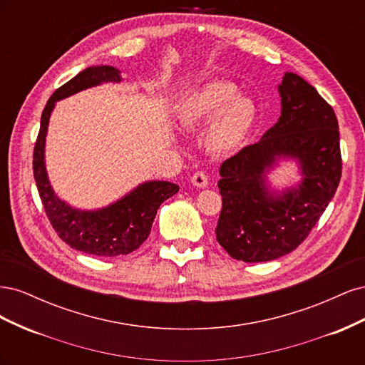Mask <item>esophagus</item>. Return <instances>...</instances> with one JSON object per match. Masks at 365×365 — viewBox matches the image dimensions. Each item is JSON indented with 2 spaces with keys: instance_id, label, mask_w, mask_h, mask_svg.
I'll list each match as a JSON object with an SVG mask.
<instances>
[{
  "instance_id": "34e87169",
  "label": "esophagus",
  "mask_w": 365,
  "mask_h": 365,
  "mask_svg": "<svg viewBox=\"0 0 365 365\" xmlns=\"http://www.w3.org/2000/svg\"><path fill=\"white\" fill-rule=\"evenodd\" d=\"M190 181H192V184H193L195 187H200V189H204V187L208 185V178H207V175H205L204 172H196V173H193Z\"/></svg>"
}]
</instances>
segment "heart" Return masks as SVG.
Returning <instances> with one entry per match:
<instances>
[{
    "label": "heart",
    "instance_id": "b5f03b06",
    "mask_svg": "<svg viewBox=\"0 0 365 365\" xmlns=\"http://www.w3.org/2000/svg\"><path fill=\"white\" fill-rule=\"evenodd\" d=\"M176 117L185 130L201 129L210 123L205 134L208 150L228 155L244 145L256 123L257 108L250 97L240 96L233 83L213 81L184 97Z\"/></svg>",
    "mask_w": 365,
    "mask_h": 365
}]
</instances>
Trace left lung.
I'll list each match as a JSON object with an SVG mask.
<instances>
[{
  "mask_svg": "<svg viewBox=\"0 0 365 365\" xmlns=\"http://www.w3.org/2000/svg\"><path fill=\"white\" fill-rule=\"evenodd\" d=\"M282 113L260 141L219 169L222 210L216 239L231 257L269 262L294 251L332 201L341 180L338 120L312 85L284 73ZM283 160H295L302 180L279 191L267 180Z\"/></svg>",
  "mask_w": 365,
  "mask_h": 365,
  "instance_id": "1",
  "label": "left lung"
}]
</instances>
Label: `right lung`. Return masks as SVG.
Here are the masks:
<instances>
[{
    "instance_id": "right-lung-1",
    "label": "right lung",
    "mask_w": 365,
    "mask_h": 365,
    "mask_svg": "<svg viewBox=\"0 0 365 365\" xmlns=\"http://www.w3.org/2000/svg\"><path fill=\"white\" fill-rule=\"evenodd\" d=\"M120 83L121 74L111 65L88 67L51 94L43 108L33 152V175L50 224L71 248L101 257H117L135 251L150 233L160 205L180 187L169 181H145L115 202L97 210L70 205L53 190L46 169V137L56 102L102 83Z\"/></svg>"
}]
</instances>
